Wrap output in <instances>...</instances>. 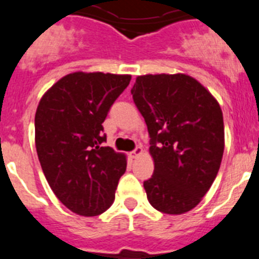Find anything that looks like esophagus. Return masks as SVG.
<instances>
[{"mask_svg": "<svg viewBox=\"0 0 259 259\" xmlns=\"http://www.w3.org/2000/svg\"><path fill=\"white\" fill-rule=\"evenodd\" d=\"M141 153H143V148H141V146L139 145V146H136V148H135V149L132 150L131 153H130V155H131L132 158H136L137 155H140Z\"/></svg>", "mask_w": 259, "mask_h": 259, "instance_id": "1", "label": "esophagus"}]
</instances>
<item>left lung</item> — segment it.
Wrapping results in <instances>:
<instances>
[{
  "mask_svg": "<svg viewBox=\"0 0 259 259\" xmlns=\"http://www.w3.org/2000/svg\"><path fill=\"white\" fill-rule=\"evenodd\" d=\"M150 137L154 172L144 182L150 205L164 214L196 207L217 178L224 150L219 104L188 75H144L131 89Z\"/></svg>",
  "mask_w": 259,
  "mask_h": 259,
  "instance_id": "1",
  "label": "left lung"
}]
</instances>
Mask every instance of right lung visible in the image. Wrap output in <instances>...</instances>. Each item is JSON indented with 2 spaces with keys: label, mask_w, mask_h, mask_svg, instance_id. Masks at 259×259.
<instances>
[{
  "label": "right lung",
  "mask_w": 259,
  "mask_h": 259,
  "mask_svg": "<svg viewBox=\"0 0 259 259\" xmlns=\"http://www.w3.org/2000/svg\"><path fill=\"white\" fill-rule=\"evenodd\" d=\"M130 81V75L74 72L57 81L37 106L41 168L58 200L83 217L111 206L127 167L124 154L104 146L102 123Z\"/></svg>",
  "instance_id": "right-lung-1"
}]
</instances>
